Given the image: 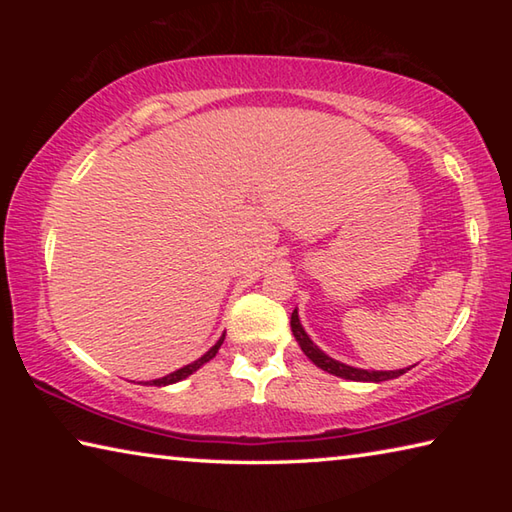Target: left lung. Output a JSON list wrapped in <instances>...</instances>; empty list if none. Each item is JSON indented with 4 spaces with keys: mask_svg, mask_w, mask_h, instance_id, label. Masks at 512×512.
<instances>
[{
    "mask_svg": "<svg viewBox=\"0 0 512 512\" xmlns=\"http://www.w3.org/2000/svg\"><path fill=\"white\" fill-rule=\"evenodd\" d=\"M291 332H293V336H296V341L302 348V352H305L307 357L314 361L320 370L329 372V375L352 379V381H386V379L400 377V375H404L406 370H409V368H406V370H361V368L345 366V363L327 357V354L320 350L314 341L309 339L305 329H302L300 318H298V309H293V314H291Z\"/></svg>",
    "mask_w": 512,
    "mask_h": 512,
    "instance_id": "left-lung-1",
    "label": "left lung"
}]
</instances>
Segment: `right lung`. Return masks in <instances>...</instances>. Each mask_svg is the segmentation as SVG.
Wrapping results in <instances>:
<instances>
[{
  "label": "right lung",
  "instance_id": "obj_1",
  "mask_svg": "<svg viewBox=\"0 0 512 512\" xmlns=\"http://www.w3.org/2000/svg\"><path fill=\"white\" fill-rule=\"evenodd\" d=\"M223 339H225V334L221 336L219 341H216L210 350H207L201 359H196L194 363H189V366H185V368H180V370H176V372H171V375H167V377H162V379H153L151 384L153 386H169V384H176V381H180V379H185V377H189L192 375V372H196L198 368L203 366V363H207L210 359H214L216 357V352H219V348H221V343H223Z\"/></svg>",
  "mask_w": 512,
  "mask_h": 512
}]
</instances>
